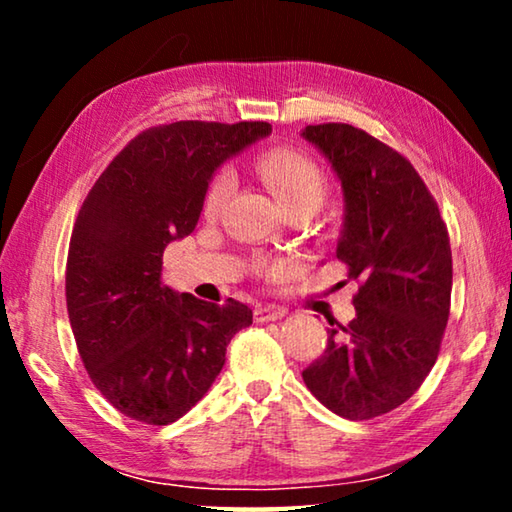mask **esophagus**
<instances>
[{
  "instance_id": "1",
  "label": "esophagus",
  "mask_w": 512,
  "mask_h": 512,
  "mask_svg": "<svg viewBox=\"0 0 512 512\" xmlns=\"http://www.w3.org/2000/svg\"><path fill=\"white\" fill-rule=\"evenodd\" d=\"M287 311L282 307H273V305H264L255 309V323H268V320H277L282 318Z\"/></svg>"
}]
</instances>
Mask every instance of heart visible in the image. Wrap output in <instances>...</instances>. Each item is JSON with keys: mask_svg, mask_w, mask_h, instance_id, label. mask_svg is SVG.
<instances>
[{"mask_svg": "<svg viewBox=\"0 0 512 512\" xmlns=\"http://www.w3.org/2000/svg\"><path fill=\"white\" fill-rule=\"evenodd\" d=\"M257 167L284 210L302 203H314L318 207L323 203L327 194L325 173L307 155L289 149H275L268 151ZM232 192H235V173L232 169H221L207 185L203 198L205 214H219Z\"/></svg>", "mask_w": 512, "mask_h": 512, "instance_id": "1", "label": "heart"}]
</instances>
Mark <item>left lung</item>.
Returning a JSON list of instances; mask_svg holds the SVG:
<instances>
[{
	"instance_id": "obj_1",
	"label": "left lung",
	"mask_w": 512,
	"mask_h": 512,
	"mask_svg": "<svg viewBox=\"0 0 512 512\" xmlns=\"http://www.w3.org/2000/svg\"><path fill=\"white\" fill-rule=\"evenodd\" d=\"M302 137L341 180L336 257L359 280L354 316L327 329V348L302 372L320 404L370 420L404 404L438 359L452 298L447 225L413 164L350 124L307 126Z\"/></svg>"
}]
</instances>
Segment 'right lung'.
Instances as JSON below:
<instances>
[{"label": "right lung", "instance_id": "1", "mask_svg": "<svg viewBox=\"0 0 512 512\" xmlns=\"http://www.w3.org/2000/svg\"><path fill=\"white\" fill-rule=\"evenodd\" d=\"M271 133L266 121L155 126L112 160L76 216L67 314L83 366L128 418L171 424L210 391L253 311L162 284V255L196 228L214 171Z\"/></svg>", "mask_w": 512, "mask_h": 512}]
</instances>
